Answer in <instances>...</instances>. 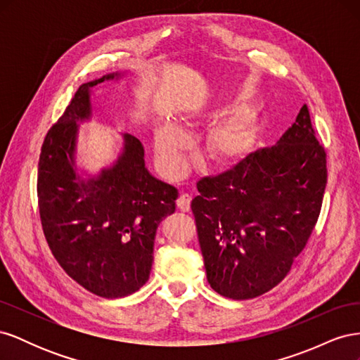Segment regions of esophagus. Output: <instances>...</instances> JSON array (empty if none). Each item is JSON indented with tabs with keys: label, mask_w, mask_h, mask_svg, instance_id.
Masks as SVG:
<instances>
[{
	"label": "esophagus",
	"mask_w": 360,
	"mask_h": 360,
	"mask_svg": "<svg viewBox=\"0 0 360 360\" xmlns=\"http://www.w3.org/2000/svg\"><path fill=\"white\" fill-rule=\"evenodd\" d=\"M191 201L192 197L189 193H181L177 200V207L181 212H189L191 210Z\"/></svg>",
	"instance_id": "1"
}]
</instances>
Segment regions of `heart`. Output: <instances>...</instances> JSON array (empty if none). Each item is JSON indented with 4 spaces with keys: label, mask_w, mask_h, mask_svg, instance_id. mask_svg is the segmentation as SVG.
<instances>
[{
    "label": "heart",
    "mask_w": 360,
    "mask_h": 360,
    "mask_svg": "<svg viewBox=\"0 0 360 360\" xmlns=\"http://www.w3.org/2000/svg\"><path fill=\"white\" fill-rule=\"evenodd\" d=\"M214 110H200L186 117L204 120L214 117ZM258 134L254 115H236L216 123L205 138V155L219 167H236L250 153ZM186 134L174 122H165L155 132V151L160 169L172 177L183 169V151Z\"/></svg>",
    "instance_id": "1"
}]
</instances>
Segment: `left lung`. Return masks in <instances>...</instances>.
Wrapping results in <instances>:
<instances>
[{
  "label": "left lung",
  "instance_id": "1",
  "mask_svg": "<svg viewBox=\"0 0 360 360\" xmlns=\"http://www.w3.org/2000/svg\"><path fill=\"white\" fill-rule=\"evenodd\" d=\"M326 183V151L307 105L276 146L201 179L191 207L210 287L234 300L276 287L317 224Z\"/></svg>",
  "mask_w": 360,
  "mask_h": 360
}]
</instances>
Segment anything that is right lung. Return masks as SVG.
<instances>
[{"label":"right lung","instance_id":"right-lung-1","mask_svg":"<svg viewBox=\"0 0 360 360\" xmlns=\"http://www.w3.org/2000/svg\"><path fill=\"white\" fill-rule=\"evenodd\" d=\"M110 73L82 84L43 141L37 197L43 233L64 271L96 296L124 297L148 281L156 230L176 212L177 189L151 176L144 147L123 135V148L97 176L76 168L79 123L93 115L91 89L120 79Z\"/></svg>","mask_w":360,"mask_h":360}]
</instances>
